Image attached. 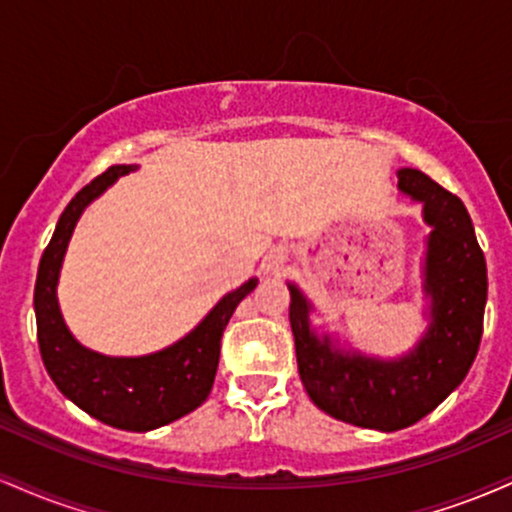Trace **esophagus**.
I'll use <instances>...</instances> for the list:
<instances>
[{
    "label": "esophagus",
    "mask_w": 512,
    "mask_h": 512,
    "mask_svg": "<svg viewBox=\"0 0 512 512\" xmlns=\"http://www.w3.org/2000/svg\"><path fill=\"white\" fill-rule=\"evenodd\" d=\"M286 264V252L284 250H272L267 255V260H264V269H267V274H279L281 269H284Z\"/></svg>",
    "instance_id": "34e87169"
}]
</instances>
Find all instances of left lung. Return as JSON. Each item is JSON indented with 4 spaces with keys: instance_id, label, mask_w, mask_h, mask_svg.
Returning a JSON list of instances; mask_svg holds the SVG:
<instances>
[{
    "instance_id": "left-lung-1",
    "label": "left lung",
    "mask_w": 512,
    "mask_h": 512,
    "mask_svg": "<svg viewBox=\"0 0 512 512\" xmlns=\"http://www.w3.org/2000/svg\"><path fill=\"white\" fill-rule=\"evenodd\" d=\"M397 190L421 204L426 255L421 264L426 330L407 354L368 356L342 346L310 322L313 303L289 281V320L301 383L317 409L375 431H399L424 419L455 392L477 358L486 308V260L462 199L421 170H397Z\"/></svg>"
}]
</instances>
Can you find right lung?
Returning a JSON list of instances; mask_svg holds the SVG:
<instances>
[{
  "instance_id": "1",
  "label": "right lung",
  "mask_w": 512,
  "mask_h": 512,
  "mask_svg": "<svg viewBox=\"0 0 512 512\" xmlns=\"http://www.w3.org/2000/svg\"><path fill=\"white\" fill-rule=\"evenodd\" d=\"M132 170L137 166L108 168L67 204L40 257L33 305L40 356L57 390L103 424L144 433L190 414L209 397L219 368L223 330L238 303L255 291L257 276L226 293L195 330L154 354L105 356L81 344L69 332L57 301L64 255L88 204Z\"/></svg>"
}]
</instances>
